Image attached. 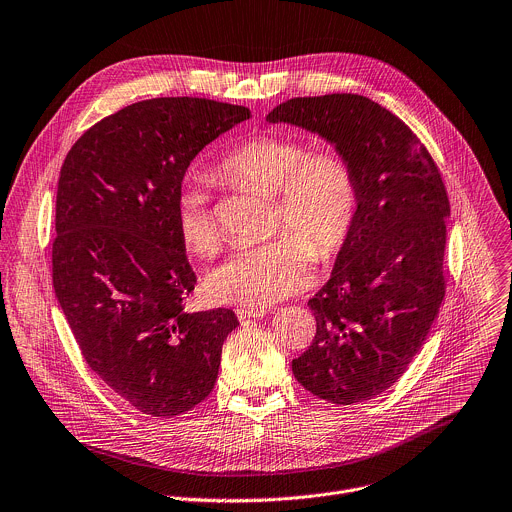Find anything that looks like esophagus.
Listing matches in <instances>:
<instances>
[{
  "label": "esophagus",
  "mask_w": 512,
  "mask_h": 512,
  "mask_svg": "<svg viewBox=\"0 0 512 512\" xmlns=\"http://www.w3.org/2000/svg\"><path fill=\"white\" fill-rule=\"evenodd\" d=\"M235 313H237L239 321L243 323V321H249V319L263 317L267 313V309L265 307H239V309H235Z\"/></svg>",
  "instance_id": "1"
}]
</instances>
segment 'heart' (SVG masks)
<instances>
[{
	"label": "heart",
	"mask_w": 512,
	"mask_h": 512,
	"mask_svg": "<svg viewBox=\"0 0 512 512\" xmlns=\"http://www.w3.org/2000/svg\"><path fill=\"white\" fill-rule=\"evenodd\" d=\"M215 175L275 193V231L289 229L213 269L205 287L215 303L265 307L281 301L309 285L313 253L327 261L352 237L360 187L342 152L309 150L305 140L289 134H257L235 144ZM175 227L185 249L199 257H211L221 245L217 215L195 185L177 197Z\"/></svg>",
	"instance_id": "heart-1"
}]
</instances>
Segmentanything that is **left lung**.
I'll use <instances>...</instances> for the list:
<instances>
[{
  "mask_svg": "<svg viewBox=\"0 0 512 512\" xmlns=\"http://www.w3.org/2000/svg\"><path fill=\"white\" fill-rule=\"evenodd\" d=\"M267 120L317 132L356 170V227L307 303L315 337L291 370L331 404L372 400L402 378L444 299L442 175L406 122L360 94L291 98Z\"/></svg>",
  "mask_w": 512,
  "mask_h": 512,
  "instance_id": "obj_1",
  "label": "left lung"
}]
</instances>
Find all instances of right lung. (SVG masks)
<instances>
[{
    "label": "right lung",
    "instance_id": "obj_1",
    "mask_svg": "<svg viewBox=\"0 0 512 512\" xmlns=\"http://www.w3.org/2000/svg\"><path fill=\"white\" fill-rule=\"evenodd\" d=\"M247 118L209 98L142 100L88 128L62 164L54 291L90 370L146 416L203 402L239 325L233 309H185L197 275L175 203L191 160Z\"/></svg>",
    "mask_w": 512,
    "mask_h": 512
}]
</instances>
